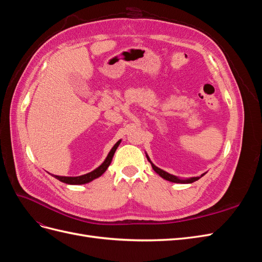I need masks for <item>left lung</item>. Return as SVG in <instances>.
<instances>
[{
  "label": "left lung",
  "instance_id": "left-lung-1",
  "mask_svg": "<svg viewBox=\"0 0 262 262\" xmlns=\"http://www.w3.org/2000/svg\"><path fill=\"white\" fill-rule=\"evenodd\" d=\"M146 157H147V160H148V162L150 163V165H152V167H153V169L158 173V175H160L162 178H164V179H166V180H168V181H171V182H177V184H191V182H193V181H195V180H198V179H200L202 176H204V173L203 175H201V177H193V178H190V179H186V180H181V179H178L176 176H173V175H170V173H168V172H166V171H164V170H162L161 168H158V167H156V166L149 161V158H148V156L146 155Z\"/></svg>",
  "mask_w": 262,
  "mask_h": 262
}]
</instances>
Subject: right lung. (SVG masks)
I'll return each mask as SVG.
<instances>
[{"label": "right lung", "mask_w": 262, "mask_h": 262, "mask_svg": "<svg viewBox=\"0 0 262 262\" xmlns=\"http://www.w3.org/2000/svg\"><path fill=\"white\" fill-rule=\"evenodd\" d=\"M119 144H120V141H118L117 143L115 144V146L112 148V150H110L107 158L105 160V162L102 163L98 168H96V169L89 172V173H86V175H82V176H78V177H62V176H55V175H52V176L54 178H57L58 180L64 182V184H69V185H84V184H87V182H90L94 179L100 177L102 173L106 171V169L109 167L110 163H112V161H113L114 154L116 152L117 147L119 146Z\"/></svg>", "instance_id": "1"}]
</instances>
